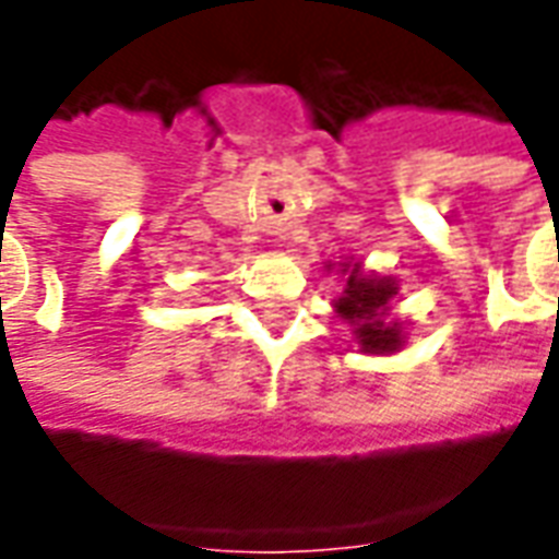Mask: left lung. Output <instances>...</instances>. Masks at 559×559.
Segmentation results:
<instances>
[{
	"instance_id": "1",
	"label": "left lung",
	"mask_w": 559,
	"mask_h": 559,
	"mask_svg": "<svg viewBox=\"0 0 559 559\" xmlns=\"http://www.w3.org/2000/svg\"><path fill=\"white\" fill-rule=\"evenodd\" d=\"M335 263H329L332 269ZM341 275H347L344 293L332 302L335 317L350 323L353 338L368 356H392L407 344V323L392 317V302L399 299V281L392 275L362 272V263H338Z\"/></svg>"
}]
</instances>
